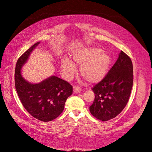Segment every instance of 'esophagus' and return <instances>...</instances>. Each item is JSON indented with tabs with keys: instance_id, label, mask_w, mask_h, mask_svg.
Listing matches in <instances>:
<instances>
[{
	"instance_id": "esophagus-1",
	"label": "esophagus",
	"mask_w": 152,
	"mask_h": 152,
	"mask_svg": "<svg viewBox=\"0 0 152 152\" xmlns=\"http://www.w3.org/2000/svg\"><path fill=\"white\" fill-rule=\"evenodd\" d=\"M81 88L80 87H75L74 88V92H75V93H76V94H78V93L81 92Z\"/></svg>"
}]
</instances>
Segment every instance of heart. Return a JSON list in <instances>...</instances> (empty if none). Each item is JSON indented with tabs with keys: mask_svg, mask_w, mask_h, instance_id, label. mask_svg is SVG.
<instances>
[{
	"mask_svg": "<svg viewBox=\"0 0 152 152\" xmlns=\"http://www.w3.org/2000/svg\"><path fill=\"white\" fill-rule=\"evenodd\" d=\"M72 62L64 58L61 61L60 69L65 77H71L76 71L75 65L80 67V74L90 83L102 81L107 75L110 65L109 54L98 48H84L72 54Z\"/></svg>",
	"mask_w": 152,
	"mask_h": 152,
	"instance_id": "b5f03b06",
	"label": "heart"
}]
</instances>
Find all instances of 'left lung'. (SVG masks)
<instances>
[{
  "instance_id": "left-lung-1",
  "label": "left lung",
  "mask_w": 152,
  "mask_h": 152,
  "mask_svg": "<svg viewBox=\"0 0 152 152\" xmlns=\"http://www.w3.org/2000/svg\"><path fill=\"white\" fill-rule=\"evenodd\" d=\"M133 79L132 60L121 50L104 78L92 88L95 94L89 107L92 115L107 121L119 114L129 99Z\"/></svg>"
}]
</instances>
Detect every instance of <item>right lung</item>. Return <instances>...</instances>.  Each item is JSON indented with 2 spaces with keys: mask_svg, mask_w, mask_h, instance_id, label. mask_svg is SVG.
Instances as JSON below:
<instances>
[{
  "mask_svg": "<svg viewBox=\"0 0 152 152\" xmlns=\"http://www.w3.org/2000/svg\"><path fill=\"white\" fill-rule=\"evenodd\" d=\"M40 43L34 44L18 58L15 71V84L25 109L34 118L48 122L56 119L63 112L66 100L72 94V87L55 76L38 83H30L22 76V67Z\"/></svg>",
  "mask_w": 152,
  "mask_h": 152,
  "instance_id": "1",
  "label": "right lung"
}]
</instances>
